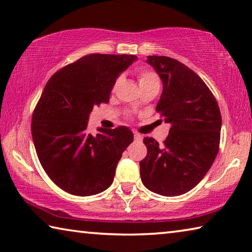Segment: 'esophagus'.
<instances>
[{"label":"esophagus","mask_w":252,"mask_h":252,"mask_svg":"<svg viewBox=\"0 0 252 252\" xmlns=\"http://www.w3.org/2000/svg\"><path fill=\"white\" fill-rule=\"evenodd\" d=\"M134 139L135 140H138V141H139V140H142V135L141 134H139V133H136V132H134Z\"/></svg>","instance_id":"1"}]
</instances>
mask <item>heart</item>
<instances>
[{
  "label": "heart",
  "instance_id": "obj_1",
  "mask_svg": "<svg viewBox=\"0 0 252 252\" xmlns=\"http://www.w3.org/2000/svg\"><path fill=\"white\" fill-rule=\"evenodd\" d=\"M138 80H139L140 87H143V85L151 84V83H159V78H158V75L155 73V72L150 70H143V69L139 70ZM120 82H121V78H118L116 80V82H114L113 90H116L118 85L120 84Z\"/></svg>",
  "mask_w": 252,
  "mask_h": 252
}]
</instances>
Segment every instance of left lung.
<instances>
[{
    "instance_id": "8db88e82",
    "label": "left lung",
    "mask_w": 252,
    "mask_h": 252,
    "mask_svg": "<svg viewBox=\"0 0 252 252\" xmlns=\"http://www.w3.org/2000/svg\"><path fill=\"white\" fill-rule=\"evenodd\" d=\"M147 62L163 83L156 111L171 126L162 144L143 139L148 153L140 174L152 192L176 197L193 189L211 168L219 151L221 113L207 84L183 63L157 55Z\"/></svg>"
}]
</instances>
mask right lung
<instances>
[{
  "label": "right lung",
  "mask_w": 252,
  "mask_h": 252,
  "mask_svg": "<svg viewBox=\"0 0 252 252\" xmlns=\"http://www.w3.org/2000/svg\"><path fill=\"white\" fill-rule=\"evenodd\" d=\"M133 54H89L51 76L32 117V138L44 171L65 192L88 197L112 185L119 160L133 141L127 126L88 132L93 106L108 103Z\"/></svg>",
  "instance_id": "1"
}]
</instances>
